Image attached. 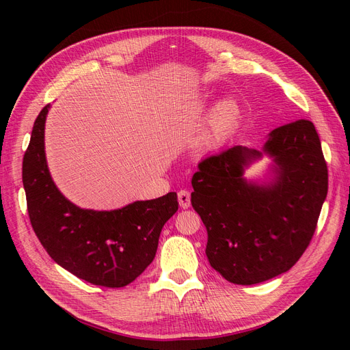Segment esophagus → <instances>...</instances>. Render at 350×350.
<instances>
[{
  "label": "esophagus",
  "instance_id": "obj_1",
  "mask_svg": "<svg viewBox=\"0 0 350 350\" xmlns=\"http://www.w3.org/2000/svg\"><path fill=\"white\" fill-rule=\"evenodd\" d=\"M178 201H179V206L183 208H188L191 206V194L187 189H181V191L178 193Z\"/></svg>",
  "mask_w": 350,
  "mask_h": 350
}]
</instances>
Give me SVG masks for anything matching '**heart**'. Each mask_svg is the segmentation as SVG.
<instances>
[{
    "label": "heart",
    "instance_id": "1",
    "mask_svg": "<svg viewBox=\"0 0 350 350\" xmlns=\"http://www.w3.org/2000/svg\"><path fill=\"white\" fill-rule=\"evenodd\" d=\"M241 118V108L237 100L226 98L219 100L211 108L203 135H201V144L207 149L217 146L225 137L234 130Z\"/></svg>",
    "mask_w": 350,
    "mask_h": 350
}]
</instances>
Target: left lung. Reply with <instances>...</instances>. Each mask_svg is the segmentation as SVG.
<instances>
[{
    "label": "left lung",
    "mask_w": 350,
    "mask_h": 350,
    "mask_svg": "<svg viewBox=\"0 0 350 350\" xmlns=\"http://www.w3.org/2000/svg\"><path fill=\"white\" fill-rule=\"evenodd\" d=\"M272 159L262 180L245 169ZM191 204L207 229L206 256L228 282L256 284L288 271L314 235L328 175L311 121L273 130L261 150L234 146L198 163Z\"/></svg>",
    "instance_id": "8db88e82"
}]
</instances>
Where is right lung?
Returning a JSON list of instances; mask_svg holds the SVG:
<instances>
[{
	"mask_svg": "<svg viewBox=\"0 0 350 350\" xmlns=\"http://www.w3.org/2000/svg\"><path fill=\"white\" fill-rule=\"evenodd\" d=\"M35 121L23 157V187L31 228L62 269L92 284L122 288L156 256L163 225L178 210L176 193L134 201L115 210H92L64 197L51 176L45 154V121Z\"/></svg>",
	"mask_w": 350,
	"mask_h": 350,
	"instance_id": "right-lung-1",
	"label": "right lung"
}]
</instances>
